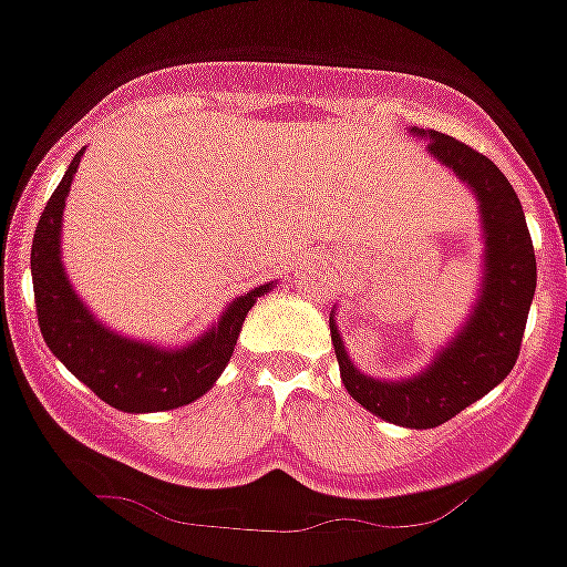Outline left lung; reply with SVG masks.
I'll return each instance as SVG.
<instances>
[{
	"instance_id": "obj_1",
	"label": "left lung",
	"mask_w": 567,
	"mask_h": 567,
	"mask_svg": "<svg viewBox=\"0 0 567 567\" xmlns=\"http://www.w3.org/2000/svg\"><path fill=\"white\" fill-rule=\"evenodd\" d=\"M412 133L429 142L432 158L452 169L480 204L485 252L474 309L423 372L400 380L360 372L346 354L334 312L329 329L346 392L380 420L403 429H434L485 398L514 369L537 289V258L523 204L497 164L437 130L412 127Z\"/></svg>"
}]
</instances>
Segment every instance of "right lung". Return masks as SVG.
<instances>
[{
    "mask_svg": "<svg viewBox=\"0 0 567 567\" xmlns=\"http://www.w3.org/2000/svg\"><path fill=\"white\" fill-rule=\"evenodd\" d=\"M82 155L84 150H79L64 169L56 193L50 195L48 207L39 215L30 247V275L44 343L68 365L70 374H76L90 392H96L118 412H169L193 403L221 378L244 318L255 300L275 287V280L229 300L218 323L175 349L113 332L79 298L62 264V213Z\"/></svg>",
    "mask_w": 567,
    "mask_h": 567,
    "instance_id": "1",
    "label": "right lung"
}]
</instances>
